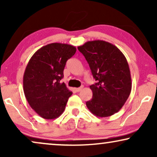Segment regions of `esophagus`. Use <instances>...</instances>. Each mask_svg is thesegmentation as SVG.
Segmentation results:
<instances>
[{
  "label": "esophagus",
  "instance_id": "obj_1",
  "mask_svg": "<svg viewBox=\"0 0 157 157\" xmlns=\"http://www.w3.org/2000/svg\"><path fill=\"white\" fill-rule=\"evenodd\" d=\"M82 89H83V86H81V87H79V88H76V91L77 92H79V91H81V90H82Z\"/></svg>",
  "mask_w": 157,
  "mask_h": 157
}]
</instances>
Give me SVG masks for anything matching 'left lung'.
I'll use <instances>...</instances> for the list:
<instances>
[{
    "label": "left lung",
    "mask_w": 157,
    "mask_h": 157,
    "mask_svg": "<svg viewBox=\"0 0 157 157\" xmlns=\"http://www.w3.org/2000/svg\"><path fill=\"white\" fill-rule=\"evenodd\" d=\"M91 68L95 84L90 86L93 97L86 103L94 115L107 117L117 113L132 91L128 62L121 51L104 40H92L78 47Z\"/></svg>",
    "instance_id": "left-lung-1"
}]
</instances>
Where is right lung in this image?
<instances>
[{"instance_id": "obj_1", "label": "right lung", "mask_w": 157, "mask_h": 157, "mask_svg": "<svg viewBox=\"0 0 157 157\" xmlns=\"http://www.w3.org/2000/svg\"><path fill=\"white\" fill-rule=\"evenodd\" d=\"M76 51L71 45L53 43L38 49L27 64L23 80L25 96L31 108L45 119L61 116L71 96L60 81L66 61Z\"/></svg>"}]
</instances>
